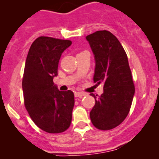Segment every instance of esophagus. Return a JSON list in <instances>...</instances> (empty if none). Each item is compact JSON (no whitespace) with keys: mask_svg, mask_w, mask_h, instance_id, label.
Wrapping results in <instances>:
<instances>
[{"mask_svg":"<svg viewBox=\"0 0 159 159\" xmlns=\"http://www.w3.org/2000/svg\"><path fill=\"white\" fill-rule=\"evenodd\" d=\"M86 94L85 93H83V92H75V97L76 98H82L84 96H85Z\"/></svg>","mask_w":159,"mask_h":159,"instance_id":"obj_1","label":"esophagus"}]
</instances>
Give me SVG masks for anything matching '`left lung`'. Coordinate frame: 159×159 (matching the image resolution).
Masks as SVG:
<instances>
[{
  "instance_id": "obj_1",
  "label": "left lung",
  "mask_w": 159,
  "mask_h": 159,
  "mask_svg": "<svg viewBox=\"0 0 159 159\" xmlns=\"http://www.w3.org/2000/svg\"><path fill=\"white\" fill-rule=\"evenodd\" d=\"M86 39L95 61L94 82L104 83L100 97L90 94L95 99L90 117L95 128L110 130L129 114L135 94L128 57L118 39L108 30H98Z\"/></svg>"
}]
</instances>
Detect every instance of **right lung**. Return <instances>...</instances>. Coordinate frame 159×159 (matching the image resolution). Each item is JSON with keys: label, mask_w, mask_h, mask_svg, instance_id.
I'll return each instance as SVG.
<instances>
[{"label": "right lung", "mask_w": 159, "mask_h": 159, "mask_svg": "<svg viewBox=\"0 0 159 159\" xmlns=\"http://www.w3.org/2000/svg\"><path fill=\"white\" fill-rule=\"evenodd\" d=\"M69 40L42 36L29 49L23 72L25 107L38 127L49 133H61L69 128L75 101L72 91H59L53 83L62 53Z\"/></svg>", "instance_id": "1"}]
</instances>
